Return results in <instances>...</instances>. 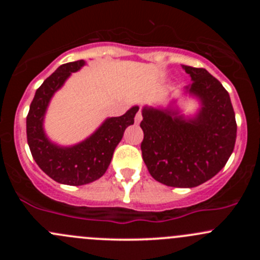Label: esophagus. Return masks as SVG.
<instances>
[{
    "instance_id": "34e87169",
    "label": "esophagus",
    "mask_w": 260,
    "mask_h": 260,
    "mask_svg": "<svg viewBox=\"0 0 260 260\" xmlns=\"http://www.w3.org/2000/svg\"><path fill=\"white\" fill-rule=\"evenodd\" d=\"M141 120H142V114H141V112H138L135 117V122L138 124V123H141Z\"/></svg>"
}]
</instances>
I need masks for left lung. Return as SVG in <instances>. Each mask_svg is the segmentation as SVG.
Segmentation results:
<instances>
[{
  "label": "left lung",
  "mask_w": 260,
  "mask_h": 260,
  "mask_svg": "<svg viewBox=\"0 0 260 260\" xmlns=\"http://www.w3.org/2000/svg\"><path fill=\"white\" fill-rule=\"evenodd\" d=\"M191 84L183 91L200 103L186 117L172 99L167 108L143 107L141 149L149 174L171 187H196L214 177L232 156L237 122L229 93L203 68L182 65Z\"/></svg>",
  "instance_id": "obj_1"
}]
</instances>
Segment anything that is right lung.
<instances>
[{
    "label": "right lung",
    "instance_id": "1",
    "mask_svg": "<svg viewBox=\"0 0 260 260\" xmlns=\"http://www.w3.org/2000/svg\"><path fill=\"white\" fill-rule=\"evenodd\" d=\"M85 65L84 60L62 64L41 84L31 102L26 118V135L31 154L41 170L59 183L80 186L106 174L128 125L135 123L140 109L133 106L120 117L107 118L88 138L73 146H60L49 140L44 119L50 101L73 73Z\"/></svg>",
    "mask_w": 260,
    "mask_h": 260
}]
</instances>
